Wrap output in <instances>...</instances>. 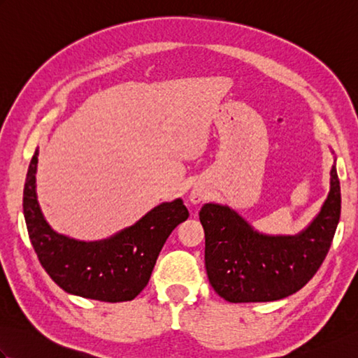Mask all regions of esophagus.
Masks as SVG:
<instances>
[{
    "mask_svg": "<svg viewBox=\"0 0 358 358\" xmlns=\"http://www.w3.org/2000/svg\"><path fill=\"white\" fill-rule=\"evenodd\" d=\"M189 199H191V203L200 204L201 201L206 200V192H204L203 189H200V187H194L192 192H191V196H189Z\"/></svg>",
    "mask_w": 358,
    "mask_h": 358,
    "instance_id": "obj_1",
    "label": "esophagus"
}]
</instances>
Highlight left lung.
<instances>
[{"mask_svg": "<svg viewBox=\"0 0 358 358\" xmlns=\"http://www.w3.org/2000/svg\"><path fill=\"white\" fill-rule=\"evenodd\" d=\"M341 209L334 163L322 210L296 235L257 232L229 206L208 203L200 210L204 264L215 292L231 303L275 301L305 286L320 268L336 234Z\"/></svg>", "mask_w": 358, "mask_h": 358, "instance_id": "1", "label": "left lung"}]
</instances>
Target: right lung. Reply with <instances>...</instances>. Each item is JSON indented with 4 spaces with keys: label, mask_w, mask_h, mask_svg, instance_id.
I'll return each mask as SVG.
<instances>
[{
    "label": "right lung",
    "mask_w": 358,
    "mask_h": 358,
    "mask_svg": "<svg viewBox=\"0 0 358 358\" xmlns=\"http://www.w3.org/2000/svg\"><path fill=\"white\" fill-rule=\"evenodd\" d=\"M35 150L29 164L22 210L32 246L44 271L66 292L100 301L134 300L149 283L159 250L171 232L187 220L183 200L162 203L110 238L78 241L57 234L36 200Z\"/></svg>",
    "instance_id": "add662e5"
}]
</instances>
